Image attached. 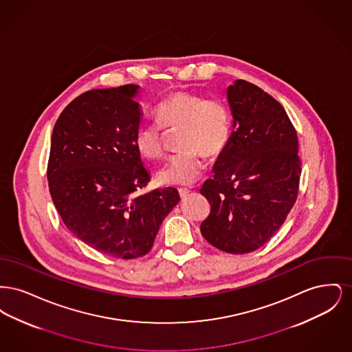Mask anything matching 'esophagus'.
Masks as SVG:
<instances>
[{
	"label": "esophagus",
	"instance_id": "34e87169",
	"mask_svg": "<svg viewBox=\"0 0 352 352\" xmlns=\"http://www.w3.org/2000/svg\"><path fill=\"white\" fill-rule=\"evenodd\" d=\"M178 191H179L181 198H186V197L188 195V192H190V188H187V187H179Z\"/></svg>",
	"mask_w": 352,
	"mask_h": 352
}]
</instances>
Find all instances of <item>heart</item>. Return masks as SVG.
<instances>
[{"instance_id":"1","label":"heart","mask_w":352,"mask_h":352,"mask_svg":"<svg viewBox=\"0 0 352 352\" xmlns=\"http://www.w3.org/2000/svg\"><path fill=\"white\" fill-rule=\"evenodd\" d=\"M155 124H142L133 137L134 148L145 160L164 155L162 129L179 128L177 145L181 148L160 170L158 178L168 184H191L201 177V155L218 157L232 137V118L227 104L195 92H178L154 108Z\"/></svg>"}]
</instances>
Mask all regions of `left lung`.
I'll return each instance as SVG.
<instances>
[{"mask_svg":"<svg viewBox=\"0 0 352 352\" xmlns=\"http://www.w3.org/2000/svg\"><path fill=\"white\" fill-rule=\"evenodd\" d=\"M227 98L234 131L201 186L211 210L201 232L220 251L241 254L284 224L298 197L301 160L297 131L278 101L245 80H234Z\"/></svg>","mask_w":352,"mask_h":352,"instance_id":"left-lung-1","label":"left lung"}]
</instances>
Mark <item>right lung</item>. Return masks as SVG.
<instances>
[{
	"label": "right lung",
	"mask_w": 352,
	"mask_h": 352,
	"mask_svg": "<svg viewBox=\"0 0 352 352\" xmlns=\"http://www.w3.org/2000/svg\"><path fill=\"white\" fill-rule=\"evenodd\" d=\"M138 88L92 89L71 101L55 122L47 162L51 198L68 231L124 260L151 251L179 201L174 187L135 194L151 181L133 144L142 121Z\"/></svg>",
	"instance_id": "right-lung-1"
}]
</instances>
